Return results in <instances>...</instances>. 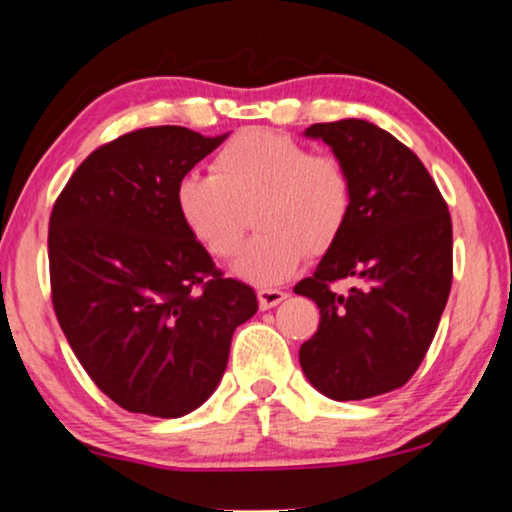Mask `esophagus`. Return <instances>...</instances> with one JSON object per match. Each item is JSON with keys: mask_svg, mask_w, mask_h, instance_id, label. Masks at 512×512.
Wrapping results in <instances>:
<instances>
[{"mask_svg": "<svg viewBox=\"0 0 512 512\" xmlns=\"http://www.w3.org/2000/svg\"><path fill=\"white\" fill-rule=\"evenodd\" d=\"M286 300V293L279 291V289H258V305H261V310H270V307H275Z\"/></svg>", "mask_w": 512, "mask_h": 512, "instance_id": "34e87169", "label": "esophagus"}]
</instances>
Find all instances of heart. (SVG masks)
<instances>
[{
	"instance_id": "b5f03b06",
	"label": "heart",
	"mask_w": 512,
	"mask_h": 512,
	"mask_svg": "<svg viewBox=\"0 0 512 512\" xmlns=\"http://www.w3.org/2000/svg\"><path fill=\"white\" fill-rule=\"evenodd\" d=\"M214 174L191 172L174 202L188 233L216 258L240 249L254 209L261 230L233 263L237 277L258 286L289 279L305 251L324 254L345 230L354 202L347 165L284 132H237L212 160Z\"/></svg>"
}]
</instances>
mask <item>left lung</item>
Segmentation results:
<instances>
[{"mask_svg":"<svg viewBox=\"0 0 512 512\" xmlns=\"http://www.w3.org/2000/svg\"><path fill=\"white\" fill-rule=\"evenodd\" d=\"M305 137L347 165L354 202L338 242L293 289L321 314L300 366L324 396L361 401L403 387L429 352L452 286V219L422 160L387 130L345 118ZM338 278L357 279L345 297L330 289Z\"/></svg>","mask_w":512,"mask_h":512,"instance_id":"left-lung-1","label":"left lung"}]
</instances>
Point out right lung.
Returning a JSON list of instances; mask_svg holds the SVG:
<instances>
[{
    "label": "right lung",
    "instance_id": "1",
    "mask_svg": "<svg viewBox=\"0 0 512 512\" xmlns=\"http://www.w3.org/2000/svg\"><path fill=\"white\" fill-rule=\"evenodd\" d=\"M228 135L142 128L76 167L48 223L53 310L76 359L128 412L181 417L219 387L256 293L216 270L177 184Z\"/></svg>",
    "mask_w": 512,
    "mask_h": 512
}]
</instances>
